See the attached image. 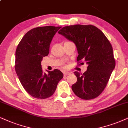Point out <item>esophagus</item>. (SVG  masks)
Instances as JSON below:
<instances>
[{
    "label": "esophagus",
    "instance_id": "obj_1",
    "mask_svg": "<svg viewBox=\"0 0 128 128\" xmlns=\"http://www.w3.org/2000/svg\"><path fill=\"white\" fill-rule=\"evenodd\" d=\"M70 74H71V72H64V76H68V75H70Z\"/></svg>",
    "mask_w": 128,
    "mask_h": 128
}]
</instances>
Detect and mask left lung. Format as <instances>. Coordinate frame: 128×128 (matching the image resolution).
Returning <instances> with one entry per match:
<instances>
[{
    "label": "left lung",
    "mask_w": 128,
    "mask_h": 128,
    "mask_svg": "<svg viewBox=\"0 0 128 128\" xmlns=\"http://www.w3.org/2000/svg\"><path fill=\"white\" fill-rule=\"evenodd\" d=\"M58 33L76 45L78 64H88L82 74L74 72L76 82L72 85L75 94L83 100L100 96L108 84L115 67L112 46L103 32L92 25H75L63 27Z\"/></svg>",
    "instance_id": "8db88e82"
}]
</instances>
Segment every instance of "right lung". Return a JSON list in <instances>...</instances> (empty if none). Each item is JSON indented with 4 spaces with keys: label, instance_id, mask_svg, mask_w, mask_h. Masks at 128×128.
I'll return each instance as SVG.
<instances>
[{
    "label": "right lung",
    "instance_id": "add662e5",
    "mask_svg": "<svg viewBox=\"0 0 128 128\" xmlns=\"http://www.w3.org/2000/svg\"><path fill=\"white\" fill-rule=\"evenodd\" d=\"M60 28L46 26L32 28L25 34L16 50V73L25 90L36 98L51 97L64 76L56 69L46 74L41 66L42 58L49 53L52 38Z\"/></svg>",
    "mask_w": 128,
    "mask_h": 128
}]
</instances>
